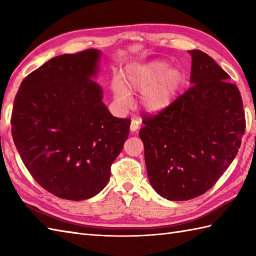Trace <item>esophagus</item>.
<instances>
[{
  "instance_id": "1",
  "label": "esophagus",
  "mask_w": 256,
  "mask_h": 256,
  "mask_svg": "<svg viewBox=\"0 0 256 256\" xmlns=\"http://www.w3.org/2000/svg\"><path fill=\"white\" fill-rule=\"evenodd\" d=\"M140 122L138 120L133 118L131 121V125H130V130H131V132H136L140 128Z\"/></svg>"
}]
</instances>
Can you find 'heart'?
<instances>
[{"label":"heart","instance_id":"1","mask_svg":"<svg viewBox=\"0 0 256 256\" xmlns=\"http://www.w3.org/2000/svg\"><path fill=\"white\" fill-rule=\"evenodd\" d=\"M125 77L130 89L142 92L140 104L150 113H160L170 108L182 82L180 70L168 69V64L162 60L133 64L128 67ZM112 92L118 106L124 108L130 106L131 94L121 80L113 81Z\"/></svg>","mask_w":256,"mask_h":256}]
</instances>
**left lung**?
I'll list each match as a JSON object with an SVG mask.
<instances>
[{
    "mask_svg": "<svg viewBox=\"0 0 256 256\" xmlns=\"http://www.w3.org/2000/svg\"><path fill=\"white\" fill-rule=\"evenodd\" d=\"M192 86L165 111L143 118L140 138L152 187L184 201L214 186L238 154L246 131L243 101L230 76L194 50Z\"/></svg>",
    "mask_w": 256,
    "mask_h": 256,
    "instance_id": "8db88e82",
    "label": "left lung"
}]
</instances>
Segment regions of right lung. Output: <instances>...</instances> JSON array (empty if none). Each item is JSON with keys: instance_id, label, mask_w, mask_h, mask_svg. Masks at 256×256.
Wrapping results in <instances>:
<instances>
[{"instance_id": "1", "label": "right lung", "mask_w": 256, "mask_h": 256, "mask_svg": "<svg viewBox=\"0 0 256 256\" xmlns=\"http://www.w3.org/2000/svg\"><path fill=\"white\" fill-rule=\"evenodd\" d=\"M101 52L52 58L22 81L12 136L24 165L47 192L86 200L106 186L111 165L130 132V118L113 116L94 79Z\"/></svg>"}]
</instances>
